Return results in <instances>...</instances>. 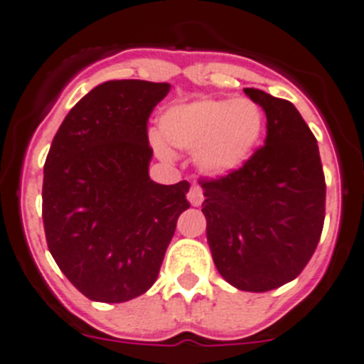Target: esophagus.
<instances>
[{
  "mask_svg": "<svg viewBox=\"0 0 364 364\" xmlns=\"http://www.w3.org/2000/svg\"><path fill=\"white\" fill-rule=\"evenodd\" d=\"M188 198L193 205H200L204 202V191H202V188L198 184H193L188 193Z\"/></svg>",
  "mask_w": 364,
  "mask_h": 364,
  "instance_id": "34e87169",
  "label": "esophagus"
}]
</instances>
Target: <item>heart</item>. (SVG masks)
I'll list each match as a JSON object with an SVG mask.
<instances>
[{"label":"heart","instance_id":"heart-1","mask_svg":"<svg viewBox=\"0 0 364 364\" xmlns=\"http://www.w3.org/2000/svg\"><path fill=\"white\" fill-rule=\"evenodd\" d=\"M263 112L249 99H204L169 108L159 121V132L168 146L196 151V162L209 173L240 168L262 139ZM164 141V142H165ZM153 148L162 159L171 153L160 139Z\"/></svg>","mask_w":364,"mask_h":364}]
</instances>
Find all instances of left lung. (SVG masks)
<instances>
[{"instance_id":"obj_1","label":"left lung","mask_w":364,"mask_h":364,"mask_svg":"<svg viewBox=\"0 0 364 364\" xmlns=\"http://www.w3.org/2000/svg\"><path fill=\"white\" fill-rule=\"evenodd\" d=\"M243 92L265 109V144L238 169L198 182L218 272L240 291L267 292L298 278L314 255L326 184L314 133L294 105Z\"/></svg>"}]
</instances>
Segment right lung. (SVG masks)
<instances>
[{
	"label": "right lung",
	"instance_id": "right-lung-1",
	"mask_svg": "<svg viewBox=\"0 0 364 364\" xmlns=\"http://www.w3.org/2000/svg\"><path fill=\"white\" fill-rule=\"evenodd\" d=\"M168 82L108 81L70 109L43 176V223L63 274L93 301L122 303L156 282L189 182L149 178L148 119Z\"/></svg>",
	"mask_w": 364,
	"mask_h": 364
}]
</instances>
